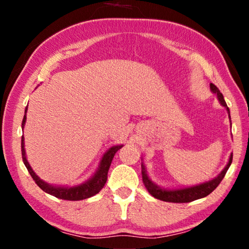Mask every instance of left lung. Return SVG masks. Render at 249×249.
Wrapping results in <instances>:
<instances>
[{"label": "left lung", "mask_w": 249, "mask_h": 249, "mask_svg": "<svg viewBox=\"0 0 249 249\" xmlns=\"http://www.w3.org/2000/svg\"><path fill=\"white\" fill-rule=\"evenodd\" d=\"M211 90L213 91V93H215L218 98V101H220L221 104L223 107H225L227 112H229L230 115V108L227 107L226 102L224 98H223V94L220 92V90L217 89L216 86H214L213 83L210 84ZM231 120V116H230ZM231 160H233V154L231 155L229 163H227L226 167L223 169V171L218 175L216 178H214L213 180L209 181V182L202 183L199 185H195V187H190V188H184V189H178V190H165V189L158 188L157 185L153 183L148 176H147V172L145 169V166L142 163V182H144L145 187L151 196L156 199L165 201V202H171V203H188V202H192L197 199H201V197H204L206 196H209L211 192H213L215 190L216 187L221 183V181L224 178V176L226 175L227 170L231 163Z\"/></svg>", "instance_id": "1"}]
</instances>
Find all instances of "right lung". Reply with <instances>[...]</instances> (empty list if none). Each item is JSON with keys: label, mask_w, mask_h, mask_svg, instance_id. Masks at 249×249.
I'll return each mask as SVG.
<instances>
[{"label": "right lung", "mask_w": 249, "mask_h": 249, "mask_svg": "<svg viewBox=\"0 0 249 249\" xmlns=\"http://www.w3.org/2000/svg\"><path fill=\"white\" fill-rule=\"evenodd\" d=\"M26 111H27V107L25 108V113H26ZM25 122H26V115H24V119L22 122V128H24ZM122 147H123V145L113 146L107 151V153H105L102 160H101V163L98 168V170L95 172V175L92 177L89 181H87L86 183L78 185V187H73V188H62V187H53V185H49L48 183L44 182L43 180L39 179L38 177L36 176L35 172L33 171L32 167L29 166V163L26 159V156H25L24 137L22 136L23 162L24 165L26 166L29 175L32 176L33 180L35 181L36 184L38 185L41 190L45 191L46 193H48V195L56 196L58 199L68 200V201H80V200L88 199V197L93 196L96 195V193H99L101 191V189L104 187V184L107 180L108 168L111 166L112 160L114 158V155L117 150L122 148Z\"/></svg>", "instance_id": "add662e5"}]
</instances>
